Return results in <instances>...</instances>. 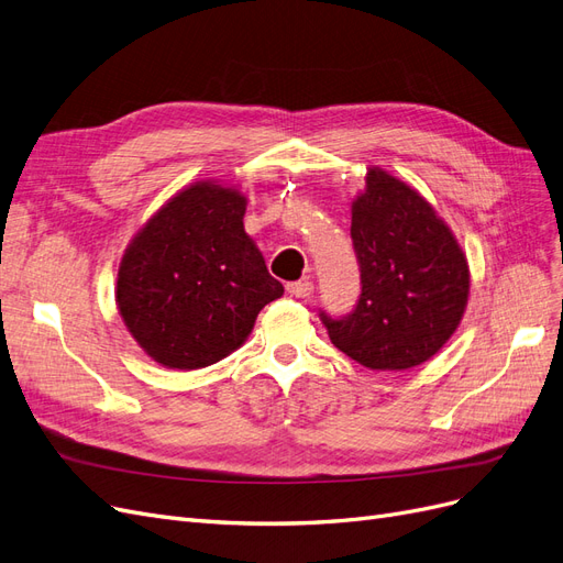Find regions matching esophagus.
Here are the masks:
<instances>
[{"instance_id":"1","label":"esophagus","mask_w":563,"mask_h":563,"mask_svg":"<svg viewBox=\"0 0 563 563\" xmlns=\"http://www.w3.org/2000/svg\"><path fill=\"white\" fill-rule=\"evenodd\" d=\"M286 291L291 294L294 298H310L314 291V284L310 279H300V282H291L286 284Z\"/></svg>"}]
</instances>
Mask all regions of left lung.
<instances>
[{
    "label": "left lung",
    "mask_w": 563,
    "mask_h": 563,
    "mask_svg": "<svg viewBox=\"0 0 563 563\" xmlns=\"http://www.w3.org/2000/svg\"><path fill=\"white\" fill-rule=\"evenodd\" d=\"M352 201L362 296L350 317L321 314L331 343L371 371H408L449 343L470 298L467 255L416 187L368 166Z\"/></svg>",
    "instance_id": "left-lung-1"
}]
</instances>
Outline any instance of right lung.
Instances as JSON below:
<instances>
[{"mask_svg": "<svg viewBox=\"0 0 563 563\" xmlns=\"http://www.w3.org/2000/svg\"><path fill=\"white\" fill-rule=\"evenodd\" d=\"M246 197L195 180L133 234L117 269L114 300L152 362L195 371L240 350L258 312L282 298L261 249L244 230Z\"/></svg>", "mask_w": 563, "mask_h": 563, "instance_id": "1", "label": "right lung"}]
</instances>
